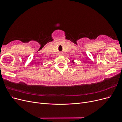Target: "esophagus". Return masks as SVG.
<instances>
[{
  "label": "esophagus",
  "instance_id": "1",
  "mask_svg": "<svg viewBox=\"0 0 122 122\" xmlns=\"http://www.w3.org/2000/svg\"><path fill=\"white\" fill-rule=\"evenodd\" d=\"M62 54H63V53H62V52H61V53H60V54H61V55H62Z\"/></svg>",
  "mask_w": 122,
  "mask_h": 122
}]
</instances>
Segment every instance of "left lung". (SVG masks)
Masks as SVG:
<instances>
[{
	"mask_svg": "<svg viewBox=\"0 0 122 122\" xmlns=\"http://www.w3.org/2000/svg\"><path fill=\"white\" fill-rule=\"evenodd\" d=\"M72 61H73V63H74V61H73V60Z\"/></svg>",
	"mask_w": 122,
	"mask_h": 122,
	"instance_id": "8db88e82",
	"label": "left lung"
}]
</instances>
